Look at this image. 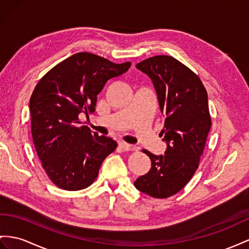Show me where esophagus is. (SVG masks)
<instances>
[{"label":"esophagus","instance_id":"1","mask_svg":"<svg viewBox=\"0 0 249 249\" xmlns=\"http://www.w3.org/2000/svg\"><path fill=\"white\" fill-rule=\"evenodd\" d=\"M119 145H120L121 148H123V149L126 150V151L135 150V147H133L132 145H130V144H128V143H126V142H120Z\"/></svg>","mask_w":249,"mask_h":249}]
</instances>
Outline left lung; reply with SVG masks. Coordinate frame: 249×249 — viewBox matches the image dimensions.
I'll return each instance as SVG.
<instances>
[{
    "mask_svg": "<svg viewBox=\"0 0 249 249\" xmlns=\"http://www.w3.org/2000/svg\"><path fill=\"white\" fill-rule=\"evenodd\" d=\"M136 67L154 83L161 112V131L167 143L165 155L143 149L151 169L136 180L135 186L157 199H166L185 187L199 167L212 127L207 91L193 70L170 55H156Z\"/></svg>",
    "mask_w": 249,
    "mask_h": 249,
    "instance_id": "8db88e82",
    "label": "left lung"
}]
</instances>
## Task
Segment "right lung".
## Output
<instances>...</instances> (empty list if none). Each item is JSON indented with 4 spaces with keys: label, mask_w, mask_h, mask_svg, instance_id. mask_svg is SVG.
I'll use <instances>...</instances> for the list:
<instances>
[{
    "label": "right lung",
    "mask_w": 249,
    "mask_h": 249,
    "mask_svg": "<svg viewBox=\"0 0 249 249\" xmlns=\"http://www.w3.org/2000/svg\"><path fill=\"white\" fill-rule=\"evenodd\" d=\"M130 65L78 53L56 64L35 87L29 103L31 135L42 167L55 186L70 191L90 186L105 158L116 150L111 138L81 126L80 114L94 112L106 82Z\"/></svg>",
    "instance_id": "add662e5"
}]
</instances>
